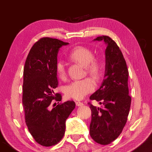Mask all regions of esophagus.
<instances>
[{
    "mask_svg": "<svg viewBox=\"0 0 152 152\" xmlns=\"http://www.w3.org/2000/svg\"><path fill=\"white\" fill-rule=\"evenodd\" d=\"M76 106H78V107H82V106H83L84 104H83V102H82L76 101Z\"/></svg>",
    "mask_w": 152,
    "mask_h": 152,
    "instance_id": "esophagus-1",
    "label": "esophagus"
}]
</instances>
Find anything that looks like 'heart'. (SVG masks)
<instances>
[{
    "label": "heart",
    "mask_w": 152,
    "mask_h": 152,
    "mask_svg": "<svg viewBox=\"0 0 152 152\" xmlns=\"http://www.w3.org/2000/svg\"><path fill=\"white\" fill-rule=\"evenodd\" d=\"M69 58L73 61L85 67L86 74L94 80H99L102 74V65L101 61L94 58L92 50L83 46H77L70 51ZM56 74L60 78L66 76V64L62 60H59L56 65ZM95 88L94 82L91 78H86L72 82L65 88L67 97L80 100L91 92Z\"/></svg>",
    "instance_id": "obj_1"
}]
</instances>
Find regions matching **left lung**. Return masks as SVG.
<instances>
[{
	"mask_svg": "<svg viewBox=\"0 0 152 152\" xmlns=\"http://www.w3.org/2000/svg\"><path fill=\"white\" fill-rule=\"evenodd\" d=\"M94 41H104V78L99 89L90 96L103 105L101 108L89 103L92 111L90 135L94 141L108 145L121 133L129 113L132 97L129 95L127 64L121 51L109 36L97 37Z\"/></svg>",
	"mask_w": 152,
	"mask_h": 152,
	"instance_id": "8db88e82",
	"label": "left lung"
}]
</instances>
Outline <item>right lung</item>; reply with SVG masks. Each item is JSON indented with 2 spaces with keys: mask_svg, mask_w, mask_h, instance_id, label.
I'll list each match as a JSON object with an SVG mask.
<instances>
[{
  "mask_svg": "<svg viewBox=\"0 0 152 152\" xmlns=\"http://www.w3.org/2000/svg\"><path fill=\"white\" fill-rule=\"evenodd\" d=\"M68 44L58 39L41 38L30 50L25 64L22 102L25 123L36 142L45 147L62 139L66 121L76 106L68 101L50 107L52 100L61 101V95L53 92L58 85L56 65L59 50Z\"/></svg>",
  "mask_w": 152,
  "mask_h": 152,
  "instance_id": "right-lung-1",
  "label": "right lung"
}]
</instances>
